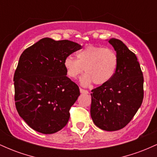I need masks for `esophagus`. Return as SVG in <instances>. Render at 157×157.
Wrapping results in <instances>:
<instances>
[{"label":"esophagus","instance_id":"1","mask_svg":"<svg viewBox=\"0 0 157 157\" xmlns=\"http://www.w3.org/2000/svg\"><path fill=\"white\" fill-rule=\"evenodd\" d=\"M80 93L82 94H89V91H87V90H85L83 89H80Z\"/></svg>","mask_w":157,"mask_h":157}]
</instances>
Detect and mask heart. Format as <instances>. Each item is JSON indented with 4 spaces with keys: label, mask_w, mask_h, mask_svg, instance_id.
Here are the masks:
<instances>
[{
    "label": "heart",
    "mask_w": 157,
    "mask_h": 157,
    "mask_svg": "<svg viewBox=\"0 0 157 157\" xmlns=\"http://www.w3.org/2000/svg\"><path fill=\"white\" fill-rule=\"evenodd\" d=\"M77 60L72 56L65 58L63 65L68 76L77 78L85 68L86 74L81 77L82 86L91 82L102 85L107 82L113 76L118 65L116 52L110 48H103L94 45H86L77 53Z\"/></svg>",
    "instance_id": "obj_1"
}]
</instances>
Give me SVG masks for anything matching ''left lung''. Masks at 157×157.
<instances>
[{
	"label": "left lung",
	"mask_w": 157,
	"mask_h": 157,
	"mask_svg": "<svg viewBox=\"0 0 157 157\" xmlns=\"http://www.w3.org/2000/svg\"><path fill=\"white\" fill-rule=\"evenodd\" d=\"M117 52L118 65L110 80L91 90V117L107 131L123 128L137 112L143 100V75L137 57L121 40H109Z\"/></svg>",
	"instance_id": "8db88e82"
}]
</instances>
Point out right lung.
<instances>
[{
	"label": "right lung",
	"instance_id": "right-lung-1",
	"mask_svg": "<svg viewBox=\"0 0 157 157\" xmlns=\"http://www.w3.org/2000/svg\"><path fill=\"white\" fill-rule=\"evenodd\" d=\"M80 48L68 40L45 37L21 54L14 75L15 106L21 117L37 132L54 134L68 123L80 89L66 76L63 62Z\"/></svg>",
	"mask_w": 157,
	"mask_h": 157
}]
</instances>
